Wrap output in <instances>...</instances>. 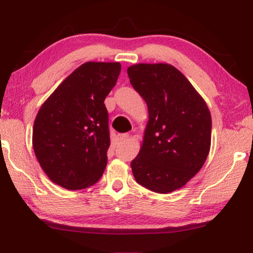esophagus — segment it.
I'll return each instance as SVG.
<instances>
[{"mask_svg":"<svg viewBox=\"0 0 253 253\" xmlns=\"http://www.w3.org/2000/svg\"><path fill=\"white\" fill-rule=\"evenodd\" d=\"M127 138H129V134L127 133H121L119 134L118 137H116V139H118V142H124L126 140H127Z\"/></svg>","mask_w":253,"mask_h":253,"instance_id":"esophagus-1","label":"esophagus"}]
</instances>
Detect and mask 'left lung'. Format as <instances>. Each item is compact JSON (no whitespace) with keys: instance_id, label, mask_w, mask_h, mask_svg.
<instances>
[{"instance_id":"8db88e82","label":"left lung","mask_w":253,"mask_h":253,"mask_svg":"<svg viewBox=\"0 0 253 253\" xmlns=\"http://www.w3.org/2000/svg\"><path fill=\"white\" fill-rule=\"evenodd\" d=\"M126 72L148 109L140 151L131 162L134 179L160 194L184 187L210 152L212 121L207 102L170 64H135Z\"/></svg>"}]
</instances>
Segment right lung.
I'll return each instance as SVG.
<instances>
[{
	"instance_id": "add662e5",
	"label": "right lung",
	"mask_w": 253,
	"mask_h": 253,
	"mask_svg": "<svg viewBox=\"0 0 253 253\" xmlns=\"http://www.w3.org/2000/svg\"><path fill=\"white\" fill-rule=\"evenodd\" d=\"M120 72V63L87 61L42 104L33 126V148L54 184L83 189L104 173L111 145L104 100Z\"/></svg>"
}]
</instances>
